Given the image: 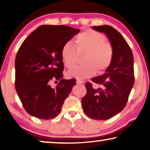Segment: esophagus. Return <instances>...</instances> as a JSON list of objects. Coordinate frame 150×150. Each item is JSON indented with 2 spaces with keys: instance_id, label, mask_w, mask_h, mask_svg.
Returning a JSON list of instances; mask_svg holds the SVG:
<instances>
[{
  "instance_id": "obj_1",
  "label": "esophagus",
  "mask_w": 150,
  "mask_h": 150,
  "mask_svg": "<svg viewBox=\"0 0 150 150\" xmlns=\"http://www.w3.org/2000/svg\"><path fill=\"white\" fill-rule=\"evenodd\" d=\"M76 83H77V84H78V85H81V84H82V83H83V81L77 79V81H76Z\"/></svg>"
}]
</instances>
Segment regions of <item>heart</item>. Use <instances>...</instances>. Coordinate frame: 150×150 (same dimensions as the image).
Returning a JSON list of instances; mask_svg holds the SVG:
<instances>
[{
	"mask_svg": "<svg viewBox=\"0 0 150 150\" xmlns=\"http://www.w3.org/2000/svg\"><path fill=\"white\" fill-rule=\"evenodd\" d=\"M75 46L71 42H65L62 47L61 55L66 67L72 69L84 55V65L70 70L69 77L83 79L96 73L105 71L110 65L114 57V47L106 40L102 33L88 30L78 35L75 40Z\"/></svg>",
	"mask_w": 150,
	"mask_h": 150,
	"instance_id": "obj_1",
	"label": "heart"
}]
</instances>
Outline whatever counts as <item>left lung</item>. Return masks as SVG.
<instances>
[{
	"label": "left lung",
	"mask_w": 150,
	"mask_h": 150,
	"mask_svg": "<svg viewBox=\"0 0 150 150\" xmlns=\"http://www.w3.org/2000/svg\"><path fill=\"white\" fill-rule=\"evenodd\" d=\"M96 31L107 35L114 47L110 65L103 75L91 79L102 86L95 89L91 83L85 84L87 94L81 100L84 112L95 120L110 118L125 107L134 83V57L131 48L124 37L108 25L93 26Z\"/></svg>",
	"instance_id": "8db88e82"
}]
</instances>
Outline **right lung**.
I'll list each match as a JSON object with an SVG mask.
<instances>
[{"instance_id": "add662e5", "label": "right lung", "mask_w": 150, "mask_h": 150, "mask_svg": "<svg viewBox=\"0 0 150 150\" xmlns=\"http://www.w3.org/2000/svg\"><path fill=\"white\" fill-rule=\"evenodd\" d=\"M79 29L42 25L20 45L15 59V88L28 113L44 120L59 115L76 79L64 80L61 50ZM59 81L55 88L50 81Z\"/></svg>"}]
</instances>
